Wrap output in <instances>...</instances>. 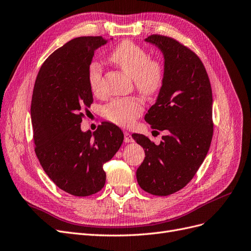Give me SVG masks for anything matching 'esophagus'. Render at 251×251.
I'll use <instances>...</instances> for the list:
<instances>
[{"label": "esophagus", "mask_w": 251, "mask_h": 251, "mask_svg": "<svg viewBox=\"0 0 251 251\" xmlns=\"http://www.w3.org/2000/svg\"><path fill=\"white\" fill-rule=\"evenodd\" d=\"M124 142L125 143H132L133 142V138H132L131 134L127 131L124 132Z\"/></svg>", "instance_id": "obj_1"}]
</instances>
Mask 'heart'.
<instances>
[{
	"label": "heart",
	"mask_w": 251,
	"mask_h": 251,
	"mask_svg": "<svg viewBox=\"0 0 251 251\" xmlns=\"http://www.w3.org/2000/svg\"><path fill=\"white\" fill-rule=\"evenodd\" d=\"M109 60L127 75L132 77L135 88L142 94L151 96L158 92L163 85L165 70L163 64L155 59L142 46L132 41L121 42L110 52ZM102 66L92 62L88 68V81L91 91L98 95L101 92ZM144 110L143 101L137 97L116 98L102 108L103 116L120 126H129L141 116Z\"/></svg>",
	"instance_id": "heart-1"
}]
</instances>
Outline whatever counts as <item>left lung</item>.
<instances>
[{
  "mask_svg": "<svg viewBox=\"0 0 251 251\" xmlns=\"http://www.w3.org/2000/svg\"><path fill=\"white\" fill-rule=\"evenodd\" d=\"M146 41L162 51L165 77L145 120L166 134L159 145L132 134L146 155L136 179L145 191L165 197L186 186L206 158L213 136L212 89L205 66L191 50L168 36L151 35Z\"/></svg>",
  "mask_w": 251,
  "mask_h": 251,
  "instance_id": "1",
  "label": "left lung"
}]
</instances>
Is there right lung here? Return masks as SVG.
Returning <instances> with one entry per match:
<instances>
[{"instance_id": "right-lung-1", "label": "right lung", "mask_w": 251, "mask_h": 251, "mask_svg": "<svg viewBox=\"0 0 251 251\" xmlns=\"http://www.w3.org/2000/svg\"><path fill=\"white\" fill-rule=\"evenodd\" d=\"M107 40L101 36L77 37L54 50L37 75L31 103L35 153L57 186L75 197L103 188V164L124 140L121 129L102 122L94 132H83L82 110L93 94L88 68L95 50Z\"/></svg>"}]
</instances>
